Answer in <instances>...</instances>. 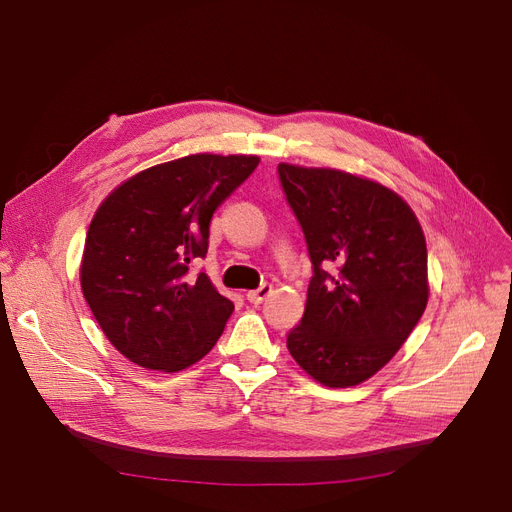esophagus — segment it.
Wrapping results in <instances>:
<instances>
[{
    "label": "esophagus",
    "mask_w": 512,
    "mask_h": 512,
    "mask_svg": "<svg viewBox=\"0 0 512 512\" xmlns=\"http://www.w3.org/2000/svg\"><path fill=\"white\" fill-rule=\"evenodd\" d=\"M271 292H273V286H271V284H262L260 288H256V290H250V292H247L245 297H247V301H250V303L258 305V303L265 301Z\"/></svg>",
    "instance_id": "1"
}]
</instances>
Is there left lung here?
Wrapping results in <instances>:
<instances>
[{"mask_svg":"<svg viewBox=\"0 0 512 512\" xmlns=\"http://www.w3.org/2000/svg\"><path fill=\"white\" fill-rule=\"evenodd\" d=\"M277 173L314 265L305 314L286 346L316 382L348 389L389 363L425 312L423 228L378 181L286 162Z\"/></svg>","mask_w":512,"mask_h":512,"instance_id":"left-lung-1","label":"left lung"}]
</instances>
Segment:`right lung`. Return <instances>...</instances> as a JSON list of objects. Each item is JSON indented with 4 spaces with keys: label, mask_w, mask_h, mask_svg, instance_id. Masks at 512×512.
I'll return each instance as SVG.
<instances>
[{
    "label": "right lung",
    "mask_w": 512,
    "mask_h": 512,
    "mask_svg": "<svg viewBox=\"0 0 512 512\" xmlns=\"http://www.w3.org/2000/svg\"><path fill=\"white\" fill-rule=\"evenodd\" d=\"M258 156L194 153L151 166L108 194L89 224L81 288L104 335L145 369L181 371L218 342L232 301L207 273L215 209L254 173Z\"/></svg>",
    "instance_id": "1"
}]
</instances>
